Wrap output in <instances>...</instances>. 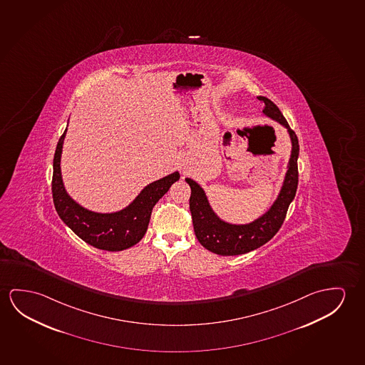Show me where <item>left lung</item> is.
Listing matches in <instances>:
<instances>
[{"label":"left lung","mask_w":365,"mask_h":365,"mask_svg":"<svg viewBox=\"0 0 365 365\" xmlns=\"http://www.w3.org/2000/svg\"><path fill=\"white\" fill-rule=\"evenodd\" d=\"M258 100L264 105V115L286 128L292 144L291 157L287 164L286 175L282 183L281 191L272 206L258 219L249 224L227 222L213 211L207 195L200 183L192 178H185V182L191 187L190 210L197 240L210 252L222 257L245 254L269 242L281 229L287 210L297 191V160L299 154L297 135L291 130L279 108L269 98L258 96Z\"/></svg>","instance_id":"obj_1"}]
</instances>
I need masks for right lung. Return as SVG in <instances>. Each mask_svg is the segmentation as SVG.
<instances>
[{"mask_svg":"<svg viewBox=\"0 0 365 365\" xmlns=\"http://www.w3.org/2000/svg\"><path fill=\"white\" fill-rule=\"evenodd\" d=\"M67 129L58 141L53 160L51 192L59 217L76 235L97 249L121 252L134 247L145 235L153 207L168 192L170 185L180 180V172L175 170L145 185L133 202L120 211L105 213L91 211L74 201L63 183L61 159Z\"/></svg>","mask_w":365,"mask_h":365,"instance_id":"add662e5","label":"right lung"}]
</instances>
